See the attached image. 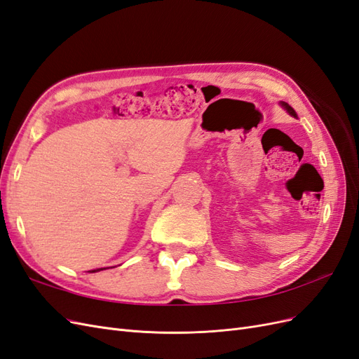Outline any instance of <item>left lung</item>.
I'll list each match as a JSON object with an SVG mask.
<instances>
[{
    "instance_id": "left-lung-1",
    "label": "left lung",
    "mask_w": 359,
    "mask_h": 359,
    "mask_svg": "<svg viewBox=\"0 0 359 359\" xmlns=\"http://www.w3.org/2000/svg\"><path fill=\"white\" fill-rule=\"evenodd\" d=\"M281 106H283V107H285V109H286V111H287V112H289V114H290L292 116H297L295 111H293V109H292V107H290V106H289L287 103H285V102H283V103H281Z\"/></svg>"
}]
</instances>
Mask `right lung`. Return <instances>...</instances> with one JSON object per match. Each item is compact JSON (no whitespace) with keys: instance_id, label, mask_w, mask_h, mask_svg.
<instances>
[{"instance_id":"obj_1","label":"right lung","mask_w":359,"mask_h":359,"mask_svg":"<svg viewBox=\"0 0 359 359\" xmlns=\"http://www.w3.org/2000/svg\"><path fill=\"white\" fill-rule=\"evenodd\" d=\"M97 271H102V269H97ZM93 273H95V269H94V271H93Z\"/></svg>"}]
</instances>
